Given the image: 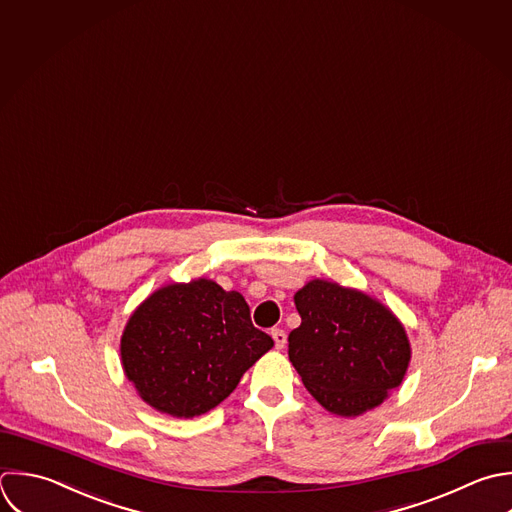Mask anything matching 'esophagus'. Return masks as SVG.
I'll use <instances>...</instances> for the list:
<instances>
[{
    "label": "esophagus",
    "mask_w": 512,
    "mask_h": 512,
    "mask_svg": "<svg viewBox=\"0 0 512 512\" xmlns=\"http://www.w3.org/2000/svg\"><path fill=\"white\" fill-rule=\"evenodd\" d=\"M271 337H273L277 349H283V347H285V343H287V333H285L283 329H273V331H271Z\"/></svg>",
    "instance_id": "esophagus-1"
}]
</instances>
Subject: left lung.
<instances>
[{"instance_id": "8db88e82", "label": "left lung", "mask_w": 512, "mask_h": 512, "mask_svg": "<svg viewBox=\"0 0 512 512\" xmlns=\"http://www.w3.org/2000/svg\"><path fill=\"white\" fill-rule=\"evenodd\" d=\"M295 307L301 325L289 333V361L329 413L363 415L403 383L411 343L389 307L325 279L299 289Z\"/></svg>"}]
</instances>
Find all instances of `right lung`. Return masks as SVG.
<instances>
[{"label":"right lung","instance_id":"right-lung-1","mask_svg":"<svg viewBox=\"0 0 512 512\" xmlns=\"http://www.w3.org/2000/svg\"><path fill=\"white\" fill-rule=\"evenodd\" d=\"M271 347L241 293L195 279L157 289L133 311L121 335V365L147 405L191 419L225 401Z\"/></svg>","mask_w":512,"mask_h":512}]
</instances>
